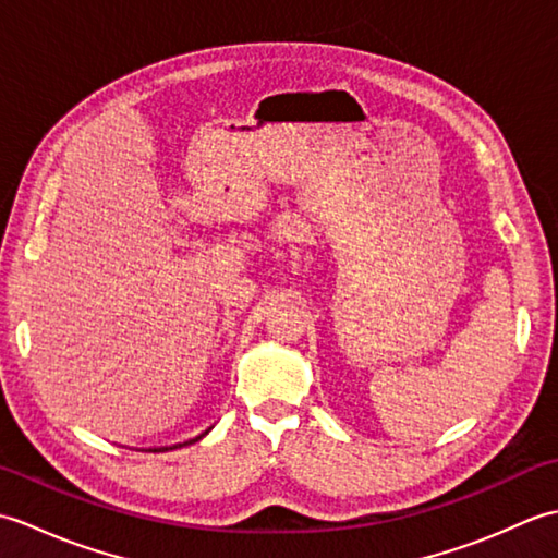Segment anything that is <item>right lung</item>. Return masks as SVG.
<instances>
[{
	"instance_id": "add662e5",
	"label": "right lung",
	"mask_w": 558,
	"mask_h": 558,
	"mask_svg": "<svg viewBox=\"0 0 558 558\" xmlns=\"http://www.w3.org/2000/svg\"><path fill=\"white\" fill-rule=\"evenodd\" d=\"M213 429V426H208L206 432H201L198 436H194V438H189V441H184V444H174V446H162V448H148V450H153V453H162V450H174V448H182V446H189V444H196V441H201V438H204L208 432Z\"/></svg>"
}]
</instances>
